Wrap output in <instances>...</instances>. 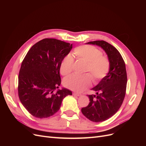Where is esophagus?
<instances>
[{"instance_id": "1", "label": "esophagus", "mask_w": 146, "mask_h": 146, "mask_svg": "<svg viewBox=\"0 0 146 146\" xmlns=\"http://www.w3.org/2000/svg\"><path fill=\"white\" fill-rule=\"evenodd\" d=\"M73 95H76V96H80L82 95L80 94L76 93V92H73Z\"/></svg>"}]
</instances>
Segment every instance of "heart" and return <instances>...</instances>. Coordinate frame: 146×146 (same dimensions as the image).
Instances as JSON below:
<instances>
[{
  "instance_id": "heart-1",
  "label": "heart",
  "mask_w": 146,
  "mask_h": 146,
  "mask_svg": "<svg viewBox=\"0 0 146 146\" xmlns=\"http://www.w3.org/2000/svg\"><path fill=\"white\" fill-rule=\"evenodd\" d=\"M74 54L79 60L86 62L85 73L83 76L72 74L64 80V86L72 90L81 92L90 86L92 79L94 83L104 79L108 75L111 68V62L108 57L103 56L101 50L94 46L80 45L74 50ZM74 58L68 54L61 61L60 66V73L63 76L70 74L73 68Z\"/></svg>"
}]
</instances>
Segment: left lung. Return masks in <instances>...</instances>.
Wrapping results in <instances>:
<instances>
[{
    "label": "left lung",
    "mask_w": 146,
    "mask_h": 146,
    "mask_svg": "<svg viewBox=\"0 0 146 146\" xmlns=\"http://www.w3.org/2000/svg\"><path fill=\"white\" fill-rule=\"evenodd\" d=\"M88 44L102 47L111 62L108 75L92 88L96 95H88L89 104L81 110L82 113L89 120L102 122L112 117L123 102L127 83L125 64L118 50L108 42L101 40L90 41Z\"/></svg>",
    "instance_id": "left-lung-1"
}]
</instances>
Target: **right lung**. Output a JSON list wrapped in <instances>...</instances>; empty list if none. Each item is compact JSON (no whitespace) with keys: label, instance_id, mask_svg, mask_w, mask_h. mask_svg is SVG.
I'll return each instance as SVG.
<instances>
[{"label":"right lung","instance_id":"right-lung-1","mask_svg":"<svg viewBox=\"0 0 146 146\" xmlns=\"http://www.w3.org/2000/svg\"><path fill=\"white\" fill-rule=\"evenodd\" d=\"M72 44L54 38H45L35 44L23 60L18 76V96L33 116L48 118L60 108L63 99L72 93L61 84V61Z\"/></svg>","mask_w":146,"mask_h":146}]
</instances>
